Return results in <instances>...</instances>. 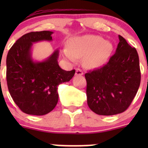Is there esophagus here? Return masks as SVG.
<instances>
[{"instance_id": "esophagus-1", "label": "esophagus", "mask_w": 148, "mask_h": 148, "mask_svg": "<svg viewBox=\"0 0 148 148\" xmlns=\"http://www.w3.org/2000/svg\"><path fill=\"white\" fill-rule=\"evenodd\" d=\"M76 75H79V76L83 75L82 70H81L80 69H76Z\"/></svg>"}]
</instances>
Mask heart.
<instances>
[{"label":"heart","mask_w":148,"mask_h":148,"mask_svg":"<svg viewBox=\"0 0 148 148\" xmlns=\"http://www.w3.org/2000/svg\"><path fill=\"white\" fill-rule=\"evenodd\" d=\"M112 44L97 35L75 37L69 41V49H64V56L71 62L83 58L84 64L95 68L104 64L112 51Z\"/></svg>","instance_id":"heart-1"}]
</instances>
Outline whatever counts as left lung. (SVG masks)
<instances>
[{
    "instance_id": "1",
    "label": "left lung",
    "mask_w": 148,
    "mask_h": 148,
    "mask_svg": "<svg viewBox=\"0 0 148 148\" xmlns=\"http://www.w3.org/2000/svg\"><path fill=\"white\" fill-rule=\"evenodd\" d=\"M116 51L103 66L85 74L87 104L99 115L125 112L136 95L140 84V63L135 48L119 35Z\"/></svg>"
}]
</instances>
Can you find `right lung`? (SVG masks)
I'll list each match as a JSON object with an SVG mask.
<instances>
[{
	"label": "right lung",
	"instance_id": "add662e5",
	"mask_svg": "<svg viewBox=\"0 0 148 148\" xmlns=\"http://www.w3.org/2000/svg\"><path fill=\"white\" fill-rule=\"evenodd\" d=\"M52 31L30 32L10 48L6 58V80L13 101L23 112L44 115L54 109L59 100L58 86L70 81L75 70L65 71L58 64L59 50L45 61L34 62L33 43L51 41Z\"/></svg>",
	"mask_w": 148,
	"mask_h": 148
}]
</instances>
